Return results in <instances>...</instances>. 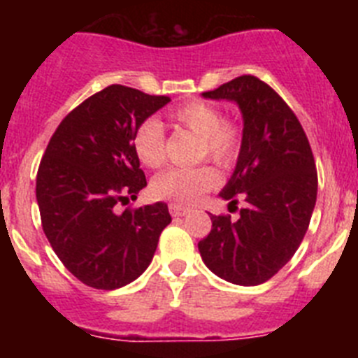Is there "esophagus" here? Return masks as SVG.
Segmentation results:
<instances>
[{"label": "esophagus", "mask_w": 358, "mask_h": 358, "mask_svg": "<svg viewBox=\"0 0 358 358\" xmlns=\"http://www.w3.org/2000/svg\"><path fill=\"white\" fill-rule=\"evenodd\" d=\"M169 210L170 213H172V217H185L186 213H189L188 208L181 206V204H170Z\"/></svg>", "instance_id": "esophagus-1"}]
</instances>
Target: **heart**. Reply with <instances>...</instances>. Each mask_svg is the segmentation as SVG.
I'll return each instance as SVG.
<instances>
[{"instance_id":"1","label":"heart","mask_w":358,"mask_h":358,"mask_svg":"<svg viewBox=\"0 0 358 358\" xmlns=\"http://www.w3.org/2000/svg\"><path fill=\"white\" fill-rule=\"evenodd\" d=\"M177 125L201 138V157L211 159L220 166H231L240 150V132L229 122H224L220 109L206 102H188L173 110ZM132 148L138 159L157 169L164 161V129L156 118H148L138 125L132 138ZM218 182V176L211 166L195 169H169L156 176L150 182L154 197L192 204L204 192Z\"/></svg>"}]
</instances>
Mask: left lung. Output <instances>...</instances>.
<instances>
[{
	"mask_svg": "<svg viewBox=\"0 0 358 358\" xmlns=\"http://www.w3.org/2000/svg\"><path fill=\"white\" fill-rule=\"evenodd\" d=\"M202 96L235 102L242 113L235 172L218 195L235 206L240 195L245 206L238 220L211 215L199 252L218 278L260 285L292 258L308 229L317 199L314 154L292 109L260 78L242 75Z\"/></svg>",
	"mask_w": 358,
	"mask_h": 358,
	"instance_id": "8db88e82",
	"label": "left lung"
}]
</instances>
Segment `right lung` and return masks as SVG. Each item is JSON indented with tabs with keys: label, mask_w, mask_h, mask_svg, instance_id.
I'll return each mask as SVG.
<instances>
[{
	"label": "right lung",
	"mask_w": 358,
	"mask_h": 358,
	"mask_svg": "<svg viewBox=\"0 0 358 358\" xmlns=\"http://www.w3.org/2000/svg\"><path fill=\"white\" fill-rule=\"evenodd\" d=\"M169 102L109 85L62 120L44 152L36 185L44 235L69 273L93 289L140 278L172 222L164 202L116 211L147 186L132 148L136 129Z\"/></svg>",
	"instance_id": "add662e5"
}]
</instances>
